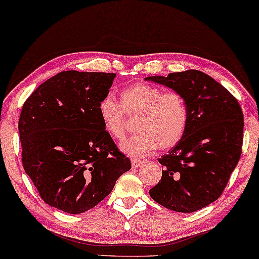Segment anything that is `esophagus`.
<instances>
[{
	"instance_id": "esophagus-1",
	"label": "esophagus",
	"mask_w": 259,
	"mask_h": 259,
	"mask_svg": "<svg viewBox=\"0 0 259 259\" xmlns=\"http://www.w3.org/2000/svg\"><path fill=\"white\" fill-rule=\"evenodd\" d=\"M131 166H133L134 169H136V168H139L143 166V162L139 161V160H137V159H133L131 160Z\"/></svg>"
}]
</instances>
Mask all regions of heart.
Masks as SVG:
<instances>
[{
  "instance_id": "b5f03b06",
  "label": "heart",
  "mask_w": 259,
  "mask_h": 259,
  "mask_svg": "<svg viewBox=\"0 0 259 259\" xmlns=\"http://www.w3.org/2000/svg\"><path fill=\"white\" fill-rule=\"evenodd\" d=\"M121 102L106 96L98 105L106 134L122 141L128 131L126 115L138 116V135L121 145L131 157L144 158L155 150H168L181 141L188 124L187 102L178 92H163L157 86L137 83L122 90Z\"/></svg>"
}]
</instances>
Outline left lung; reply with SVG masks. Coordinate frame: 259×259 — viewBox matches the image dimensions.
I'll return each instance as SVG.
<instances>
[{
  "label": "left lung",
  "instance_id": "left-lung-1",
  "mask_svg": "<svg viewBox=\"0 0 259 259\" xmlns=\"http://www.w3.org/2000/svg\"><path fill=\"white\" fill-rule=\"evenodd\" d=\"M181 94L187 102L184 135L159 162L161 181L152 199L168 210L191 213L219 198L239 162L243 143V113L227 89L198 70L146 77Z\"/></svg>",
  "mask_w": 259,
  "mask_h": 259
}]
</instances>
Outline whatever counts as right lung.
Here are the masks:
<instances>
[{
  "mask_svg": "<svg viewBox=\"0 0 259 259\" xmlns=\"http://www.w3.org/2000/svg\"><path fill=\"white\" fill-rule=\"evenodd\" d=\"M115 77L62 71L24 104L18 122L23 167L49 206L70 214L86 212L131 168L98 114Z\"/></svg>",
  "mask_w": 259,
  "mask_h": 259,
  "instance_id": "right-lung-1",
  "label": "right lung"
}]
</instances>
